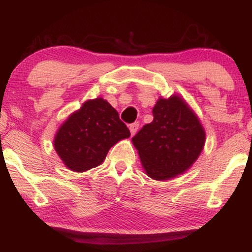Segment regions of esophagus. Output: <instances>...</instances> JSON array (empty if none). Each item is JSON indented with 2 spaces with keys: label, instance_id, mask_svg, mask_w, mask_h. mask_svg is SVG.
Returning a JSON list of instances; mask_svg holds the SVG:
<instances>
[{
  "label": "esophagus",
  "instance_id": "1",
  "mask_svg": "<svg viewBox=\"0 0 252 252\" xmlns=\"http://www.w3.org/2000/svg\"><path fill=\"white\" fill-rule=\"evenodd\" d=\"M139 127H140V124H139V123H133V124H130V125H129L130 134H132V135H135L136 132H137V129H139Z\"/></svg>",
  "mask_w": 252,
  "mask_h": 252
}]
</instances>
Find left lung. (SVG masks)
Instances as JSON below:
<instances>
[{
    "label": "left lung",
    "instance_id": "8db88e82",
    "mask_svg": "<svg viewBox=\"0 0 252 252\" xmlns=\"http://www.w3.org/2000/svg\"><path fill=\"white\" fill-rule=\"evenodd\" d=\"M154 120L132 139L148 177L170 180L188 171L205 144L201 120L180 95L159 97L153 109Z\"/></svg>",
    "mask_w": 252,
    "mask_h": 252
}]
</instances>
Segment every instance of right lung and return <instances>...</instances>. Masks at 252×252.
<instances>
[{"mask_svg":"<svg viewBox=\"0 0 252 252\" xmlns=\"http://www.w3.org/2000/svg\"><path fill=\"white\" fill-rule=\"evenodd\" d=\"M129 136L117 110L97 97L82 103L58 127L54 148L68 170L86 172L101 165L110 148Z\"/></svg>","mask_w":252,"mask_h":252,"instance_id":"obj_1","label":"right lung"}]
</instances>
